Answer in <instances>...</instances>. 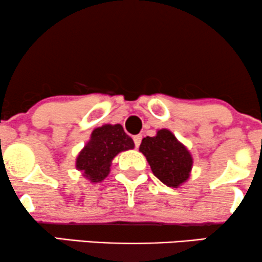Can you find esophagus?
Listing matches in <instances>:
<instances>
[{"label": "esophagus", "mask_w": 262, "mask_h": 262, "mask_svg": "<svg viewBox=\"0 0 262 262\" xmlns=\"http://www.w3.org/2000/svg\"><path fill=\"white\" fill-rule=\"evenodd\" d=\"M141 139H142V137H141L140 134H139V135H135V137L133 138V140H134V144H135V147H139V146H140Z\"/></svg>", "instance_id": "obj_1"}]
</instances>
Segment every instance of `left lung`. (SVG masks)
Returning <instances> with one entry per match:
<instances>
[{
	"instance_id": "1",
	"label": "left lung",
	"mask_w": 262,
	"mask_h": 262,
	"mask_svg": "<svg viewBox=\"0 0 262 262\" xmlns=\"http://www.w3.org/2000/svg\"><path fill=\"white\" fill-rule=\"evenodd\" d=\"M139 151L146 157L155 177L167 186L178 187L190 178L193 164L190 151L168 129L142 139Z\"/></svg>"
}]
</instances>
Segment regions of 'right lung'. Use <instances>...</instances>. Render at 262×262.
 <instances>
[{
	"label": "right lung",
	"mask_w": 262,
	"mask_h": 262,
	"mask_svg": "<svg viewBox=\"0 0 262 262\" xmlns=\"http://www.w3.org/2000/svg\"><path fill=\"white\" fill-rule=\"evenodd\" d=\"M134 148V141L121 124H104L92 132L91 139L76 160V168L91 183H100L110 173L112 160L122 151Z\"/></svg>",
	"instance_id": "1"
}]
</instances>
